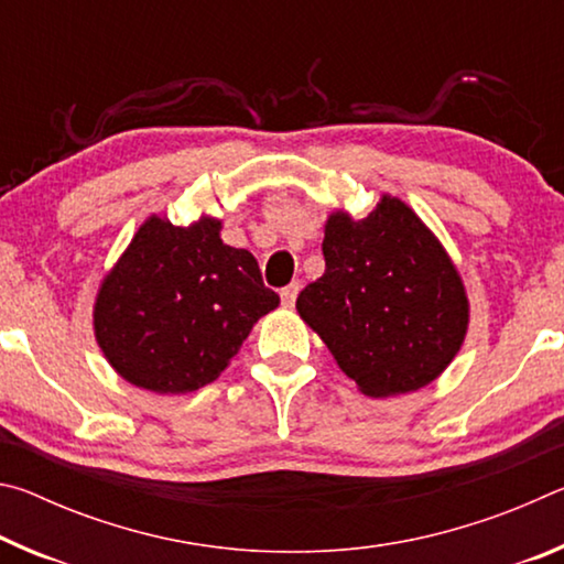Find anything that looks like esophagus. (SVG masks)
<instances>
[{"mask_svg": "<svg viewBox=\"0 0 564 564\" xmlns=\"http://www.w3.org/2000/svg\"><path fill=\"white\" fill-rule=\"evenodd\" d=\"M299 291H301V283H299V281L289 283V285H285V289L281 291V303L285 305V308H293L295 299H299Z\"/></svg>", "mask_w": 564, "mask_h": 564, "instance_id": "34e87169", "label": "esophagus"}]
</instances>
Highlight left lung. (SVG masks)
Segmentation results:
<instances>
[{"mask_svg":"<svg viewBox=\"0 0 564 564\" xmlns=\"http://www.w3.org/2000/svg\"><path fill=\"white\" fill-rule=\"evenodd\" d=\"M323 259L326 273L295 308L360 393H413L451 366L470 303L443 243L405 202L386 194L358 221L333 212Z\"/></svg>","mask_w":564,"mask_h":564,"instance_id":"left-lung-1","label":"left lung"}]
</instances>
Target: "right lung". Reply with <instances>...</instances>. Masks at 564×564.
I'll use <instances>...</instances> for the list:
<instances>
[{
    "instance_id": "add662e5",
    "label": "right lung",
    "mask_w": 564,
    "mask_h": 564,
    "mask_svg": "<svg viewBox=\"0 0 564 564\" xmlns=\"http://www.w3.org/2000/svg\"><path fill=\"white\" fill-rule=\"evenodd\" d=\"M279 303L253 256L221 241L218 218L149 216L104 275L94 336L131 386L181 395L214 383Z\"/></svg>"
}]
</instances>
